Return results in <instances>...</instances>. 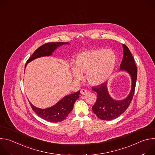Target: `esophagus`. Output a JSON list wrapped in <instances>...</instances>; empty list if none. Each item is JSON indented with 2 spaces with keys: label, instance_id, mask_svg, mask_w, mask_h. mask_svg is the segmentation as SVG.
Returning <instances> with one entry per match:
<instances>
[{
  "label": "esophagus",
  "instance_id": "obj_1",
  "mask_svg": "<svg viewBox=\"0 0 155 155\" xmlns=\"http://www.w3.org/2000/svg\"><path fill=\"white\" fill-rule=\"evenodd\" d=\"M80 93H81V94H86V93H87V91L84 89H82L80 91Z\"/></svg>",
  "mask_w": 155,
  "mask_h": 155
}]
</instances>
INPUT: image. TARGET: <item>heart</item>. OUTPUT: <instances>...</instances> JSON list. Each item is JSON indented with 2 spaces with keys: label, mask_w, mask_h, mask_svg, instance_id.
Here are the masks:
<instances>
[{
  "label": "heart",
  "mask_w": 155,
  "mask_h": 155,
  "mask_svg": "<svg viewBox=\"0 0 155 155\" xmlns=\"http://www.w3.org/2000/svg\"><path fill=\"white\" fill-rule=\"evenodd\" d=\"M116 64V56L110 49L91 50L78 53L72 66L71 72L76 81L81 80L83 73L87 72V79L93 85L107 81L112 75Z\"/></svg>",
  "instance_id": "1"
}]
</instances>
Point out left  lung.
Listing matches in <instances>:
<instances>
[{"label":"left lung","instance_id":"8db88e82","mask_svg":"<svg viewBox=\"0 0 155 155\" xmlns=\"http://www.w3.org/2000/svg\"><path fill=\"white\" fill-rule=\"evenodd\" d=\"M123 58L120 65V71L127 72L131 78V89L124 99L117 100L112 97L108 91V83L93 87L97 93V100L92 110L96 115L102 120H112L120 116L129 107L133 97L137 75V68L135 61L127 47L123 44Z\"/></svg>","mask_w":155,"mask_h":155}]
</instances>
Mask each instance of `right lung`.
Returning <instances> with one entry per match:
<instances>
[{"instance_id": "right-lung-1", "label": "right lung", "mask_w": 155, "mask_h": 155, "mask_svg": "<svg viewBox=\"0 0 155 155\" xmlns=\"http://www.w3.org/2000/svg\"><path fill=\"white\" fill-rule=\"evenodd\" d=\"M69 44V42H52L44 44L37 48L27 61L25 68L27 64L33 60L41 57L51 56L58 47ZM80 92L78 91L75 93L66 95L56 104L47 108H40L34 106L30 102L29 103L32 110L38 117L50 122L58 123L63 121L71 112L75 101L79 98Z\"/></svg>"}]
</instances>
